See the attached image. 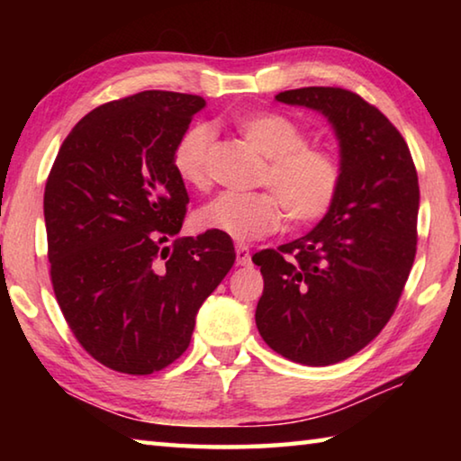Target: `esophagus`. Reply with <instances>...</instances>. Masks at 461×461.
I'll list each match as a JSON object with an SVG mask.
<instances>
[{"label":"esophagus","mask_w":461,"mask_h":461,"mask_svg":"<svg viewBox=\"0 0 461 461\" xmlns=\"http://www.w3.org/2000/svg\"><path fill=\"white\" fill-rule=\"evenodd\" d=\"M236 256H238V258H236L238 267H249V262H252V260H249V249L244 244L236 246Z\"/></svg>","instance_id":"obj_1"}]
</instances>
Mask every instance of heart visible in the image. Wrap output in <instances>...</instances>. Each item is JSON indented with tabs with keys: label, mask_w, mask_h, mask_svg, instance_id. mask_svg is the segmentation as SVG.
<instances>
[{
	"label": "heart",
	"mask_w": 461,
	"mask_h": 461,
	"mask_svg": "<svg viewBox=\"0 0 461 461\" xmlns=\"http://www.w3.org/2000/svg\"><path fill=\"white\" fill-rule=\"evenodd\" d=\"M236 128L267 158L260 183L276 193L225 191L194 212V228L252 241L278 230L285 212L293 223L315 221L330 212L341 185L339 162L331 152L307 146L305 130L280 113L241 115ZM212 142L213 130L207 123H194L176 142L173 167L185 185H207Z\"/></svg>",
	"instance_id": "1"
}]
</instances>
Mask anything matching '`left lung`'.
Segmentation results:
<instances>
[{"instance_id": "1", "label": "left lung", "mask_w": 461, "mask_h": 461, "mask_svg": "<svg viewBox=\"0 0 461 461\" xmlns=\"http://www.w3.org/2000/svg\"><path fill=\"white\" fill-rule=\"evenodd\" d=\"M276 101L327 120L341 185L313 230L252 256L264 278L256 327L286 360L330 366L368 346L394 313L417 252L419 178L399 130L356 93L305 87Z\"/></svg>"}]
</instances>
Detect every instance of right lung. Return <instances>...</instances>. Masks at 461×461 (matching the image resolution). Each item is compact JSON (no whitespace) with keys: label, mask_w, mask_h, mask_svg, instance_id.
<instances>
[{"label":"right lung","mask_w":461,"mask_h":461,"mask_svg":"<svg viewBox=\"0 0 461 461\" xmlns=\"http://www.w3.org/2000/svg\"><path fill=\"white\" fill-rule=\"evenodd\" d=\"M199 95L142 91L77 123L44 189L54 294L81 346L107 368L152 374L191 343L203 301L236 262L231 238H178L186 203L173 152Z\"/></svg>","instance_id":"1"}]
</instances>
